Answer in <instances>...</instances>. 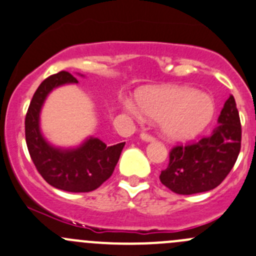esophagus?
Returning <instances> with one entry per match:
<instances>
[{"mask_svg":"<svg viewBox=\"0 0 256 256\" xmlns=\"http://www.w3.org/2000/svg\"><path fill=\"white\" fill-rule=\"evenodd\" d=\"M140 138L142 141H146V142H152V141H155V138H154V136L148 135V134H146V132L141 134Z\"/></svg>","mask_w":256,"mask_h":256,"instance_id":"34e87169","label":"esophagus"}]
</instances>
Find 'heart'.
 I'll return each mask as SVG.
<instances>
[{
    "instance_id": "heart-1",
    "label": "heart",
    "mask_w": 256,
    "mask_h": 256,
    "mask_svg": "<svg viewBox=\"0 0 256 256\" xmlns=\"http://www.w3.org/2000/svg\"><path fill=\"white\" fill-rule=\"evenodd\" d=\"M136 102L124 101L131 115L160 120L161 134L172 141H186L199 135L215 115L214 100L186 86H155L136 94Z\"/></svg>"
}]
</instances>
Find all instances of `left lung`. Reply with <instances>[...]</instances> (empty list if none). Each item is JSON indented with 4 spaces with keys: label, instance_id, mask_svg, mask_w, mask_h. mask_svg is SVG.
<instances>
[{
    "label": "left lung",
    "instance_id": "8db88e82",
    "mask_svg": "<svg viewBox=\"0 0 256 256\" xmlns=\"http://www.w3.org/2000/svg\"><path fill=\"white\" fill-rule=\"evenodd\" d=\"M212 135L194 144L175 146L160 181L171 191L191 195L212 190L236 162L242 148V125L234 96L224 104Z\"/></svg>",
    "mask_w": 256,
    "mask_h": 256
}]
</instances>
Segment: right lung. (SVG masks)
<instances>
[{
    "mask_svg": "<svg viewBox=\"0 0 256 256\" xmlns=\"http://www.w3.org/2000/svg\"><path fill=\"white\" fill-rule=\"evenodd\" d=\"M68 84L78 81L71 74L61 71L38 86L24 120L26 144L37 171L50 185L68 192H88L112 175L125 142L108 146L100 138L90 136L76 148H58L44 138L40 128L42 106L50 92Z\"/></svg>",
    "mask_w": 256,
    "mask_h": 256,
    "instance_id": "add662e5",
    "label": "right lung"
}]
</instances>
